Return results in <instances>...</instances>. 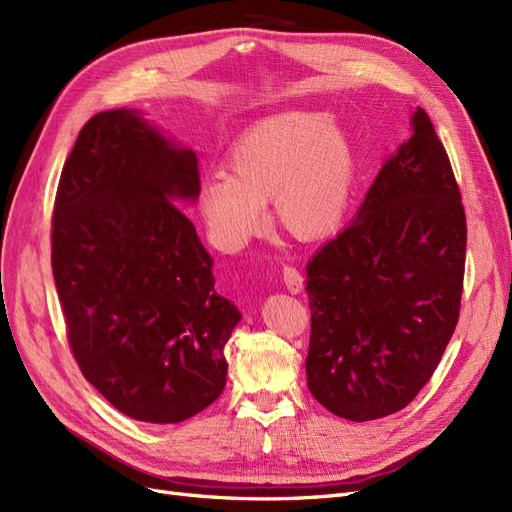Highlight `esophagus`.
I'll list each match as a JSON object with an SVG mask.
<instances>
[{
	"mask_svg": "<svg viewBox=\"0 0 512 512\" xmlns=\"http://www.w3.org/2000/svg\"><path fill=\"white\" fill-rule=\"evenodd\" d=\"M282 277H284V284H286L288 292H292V294H299V292L303 290V275L299 273V269H294V267H284Z\"/></svg>",
	"mask_w": 512,
	"mask_h": 512,
	"instance_id": "34e87169",
	"label": "esophagus"
}]
</instances>
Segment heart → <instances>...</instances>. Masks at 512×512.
Instances as JSON below:
<instances>
[{
  "label": "heart",
  "mask_w": 512,
  "mask_h": 512,
  "mask_svg": "<svg viewBox=\"0 0 512 512\" xmlns=\"http://www.w3.org/2000/svg\"><path fill=\"white\" fill-rule=\"evenodd\" d=\"M228 177L200 181L198 211L211 241L226 252L258 235L265 205L292 237L331 235L348 211L356 151L342 123L324 113L290 111L247 128L228 153Z\"/></svg>",
  "instance_id": "b5f03b06"
}]
</instances>
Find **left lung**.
<instances>
[{
  "instance_id": "obj_1",
  "label": "left lung",
  "mask_w": 512,
  "mask_h": 512,
  "mask_svg": "<svg viewBox=\"0 0 512 512\" xmlns=\"http://www.w3.org/2000/svg\"><path fill=\"white\" fill-rule=\"evenodd\" d=\"M466 211L429 115L384 162L346 230L307 262V386L354 423L406 408L459 320Z\"/></svg>"
}]
</instances>
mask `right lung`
Here are the masks:
<instances>
[{"label":"right lung","mask_w":512,"mask_h":512,"mask_svg":"<svg viewBox=\"0 0 512 512\" xmlns=\"http://www.w3.org/2000/svg\"><path fill=\"white\" fill-rule=\"evenodd\" d=\"M198 160L134 108L91 117L61 170L51 265L68 342L89 384L136 421L181 423L226 386L241 320L181 203Z\"/></svg>","instance_id":"right-lung-1"}]
</instances>
